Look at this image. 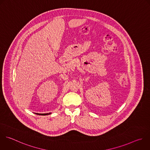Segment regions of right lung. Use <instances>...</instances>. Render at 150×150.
I'll use <instances>...</instances> for the list:
<instances>
[{"instance_id":"add662e5","label":"right lung","mask_w":150,"mask_h":150,"mask_svg":"<svg viewBox=\"0 0 150 150\" xmlns=\"http://www.w3.org/2000/svg\"><path fill=\"white\" fill-rule=\"evenodd\" d=\"M36 114H38V115H49V114H52L51 112H49V113H45V114H39V113H35Z\"/></svg>"}]
</instances>
